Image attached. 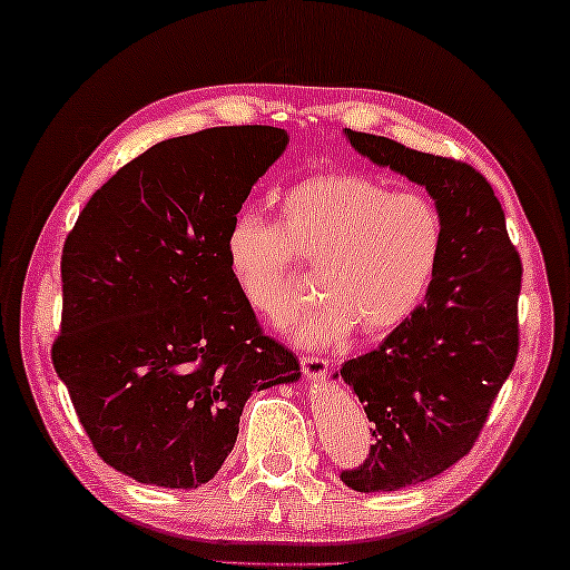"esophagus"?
<instances>
[{"instance_id": "1", "label": "esophagus", "mask_w": 570, "mask_h": 570, "mask_svg": "<svg viewBox=\"0 0 570 570\" xmlns=\"http://www.w3.org/2000/svg\"><path fill=\"white\" fill-rule=\"evenodd\" d=\"M301 366H303V374L308 376V380H313V382L326 380V374H328V358H323L318 354L301 356Z\"/></svg>"}]
</instances>
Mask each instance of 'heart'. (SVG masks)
I'll use <instances>...</instances> for the list:
<instances>
[{"mask_svg":"<svg viewBox=\"0 0 570 570\" xmlns=\"http://www.w3.org/2000/svg\"><path fill=\"white\" fill-rule=\"evenodd\" d=\"M443 216L423 194H397L358 173H323L279 198V224L257 212L234 216L226 265L242 301L265 321H283L301 269L318 267L315 308L287 321L297 344H336L400 328L431 291L443 255Z\"/></svg>","mask_w":570,"mask_h":570,"instance_id":"obj_1","label":"heart"}]
</instances>
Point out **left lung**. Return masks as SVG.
<instances>
[{
	"mask_svg": "<svg viewBox=\"0 0 570 570\" xmlns=\"http://www.w3.org/2000/svg\"><path fill=\"white\" fill-rule=\"evenodd\" d=\"M376 165L425 186L443 216V255L425 303L374 352L341 366L364 402L372 445L341 471L354 492L428 481L474 449L520 352L522 259L499 198L469 163L346 129Z\"/></svg>",
	"mask_w": 570,
	"mask_h": 570,
	"instance_id": "1",
	"label": "left lung"
}]
</instances>
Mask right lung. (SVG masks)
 Returning <instances> with one entry per match:
<instances>
[{
  "label": "right lung",
  "instance_id": "obj_1",
  "mask_svg": "<svg viewBox=\"0 0 570 570\" xmlns=\"http://www.w3.org/2000/svg\"><path fill=\"white\" fill-rule=\"evenodd\" d=\"M285 145V129L262 125L163 139L66 236L52 366L96 453L142 484H206L252 392L301 376L226 265L234 216Z\"/></svg>",
  "mask_w": 570,
  "mask_h": 570
}]
</instances>
